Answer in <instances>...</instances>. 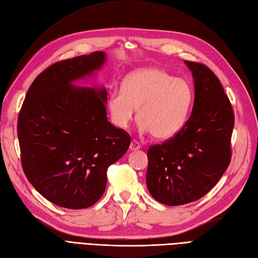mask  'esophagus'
Returning a JSON list of instances; mask_svg holds the SVG:
<instances>
[{
  "mask_svg": "<svg viewBox=\"0 0 258 258\" xmlns=\"http://www.w3.org/2000/svg\"><path fill=\"white\" fill-rule=\"evenodd\" d=\"M140 147H141L140 143L138 141H136V140H132L131 144H130V151H137V150H139Z\"/></svg>",
  "mask_w": 258,
  "mask_h": 258,
  "instance_id": "34e87169",
  "label": "esophagus"
}]
</instances>
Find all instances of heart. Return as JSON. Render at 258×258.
<instances>
[{"instance_id":"obj_1","label":"heart","mask_w":258,"mask_h":258,"mask_svg":"<svg viewBox=\"0 0 258 258\" xmlns=\"http://www.w3.org/2000/svg\"><path fill=\"white\" fill-rule=\"evenodd\" d=\"M192 101V88L186 80L147 68L124 77L122 89H113L108 95L107 108L115 126L126 128L139 107L140 132L167 140L184 128Z\"/></svg>"}]
</instances>
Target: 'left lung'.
<instances>
[{
	"label": "left lung",
	"instance_id": "1",
	"mask_svg": "<svg viewBox=\"0 0 258 258\" xmlns=\"http://www.w3.org/2000/svg\"><path fill=\"white\" fill-rule=\"evenodd\" d=\"M194 79L195 100L184 128L147 152L146 185L166 206H182L208 194L228 168L233 116L220 80L201 63L184 61Z\"/></svg>",
	"mask_w": 258,
	"mask_h": 258
}]
</instances>
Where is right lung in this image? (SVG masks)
<instances>
[{
    "label": "right lung",
    "instance_id": "add662e5",
    "mask_svg": "<svg viewBox=\"0 0 258 258\" xmlns=\"http://www.w3.org/2000/svg\"><path fill=\"white\" fill-rule=\"evenodd\" d=\"M104 51L57 62L38 75L18 117L21 165L28 181L52 204L89 208L102 196L106 170L128 151L130 136L107 120V91L75 82L95 76Z\"/></svg>",
    "mask_w": 258,
    "mask_h": 258
}]
</instances>
